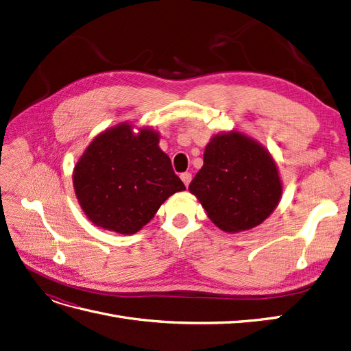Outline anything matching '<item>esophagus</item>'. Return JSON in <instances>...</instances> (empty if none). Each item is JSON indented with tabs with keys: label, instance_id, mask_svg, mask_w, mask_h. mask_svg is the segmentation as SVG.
<instances>
[{
	"label": "esophagus",
	"instance_id": "34e87169",
	"mask_svg": "<svg viewBox=\"0 0 351 351\" xmlns=\"http://www.w3.org/2000/svg\"><path fill=\"white\" fill-rule=\"evenodd\" d=\"M180 178L183 180V183L186 184V187H189L190 182H192V174H190V173H183L182 176H180Z\"/></svg>",
	"mask_w": 351,
	"mask_h": 351
}]
</instances>
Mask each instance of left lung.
I'll return each instance as SVG.
<instances>
[{
    "label": "left lung",
    "mask_w": 351,
    "mask_h": 351,
    "mask_svg": "<svg viewBox=\"0 0 351 351\" xmlns=\"http://www.w3.org/2000/svg\"><path fill=\"white\" fill-rule=\"evenodd\" d=\"M189 190L218 228L240 232L261 226L272 214L280 204L282 182L267 147L231 130L210 137L204 167Z\"/></svg>",
    "instance_id": "obj_1"
}]
</instances>
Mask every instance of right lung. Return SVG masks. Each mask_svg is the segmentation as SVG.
I'll use <instances>...</instances> for the list:
<instances>
[{
  "label": "right lung",
  "mask_w": 351,
  "mask_h": 351,
  "mask_svg": "<svg viewBox=\"0 0 351 351\" xmlns=\"http://www.w3.org/2000/svg\"><path fill=\"white\" fill-rule=\"evenodd\" d=\"M158 143L159 133L151 127L136 133L132 123H121L84 149L73 169V187L95 226L134 234L169 196L186 190Z\"/></svg>",
  "instance_id": "right-lung-1"
}]
</instances>
